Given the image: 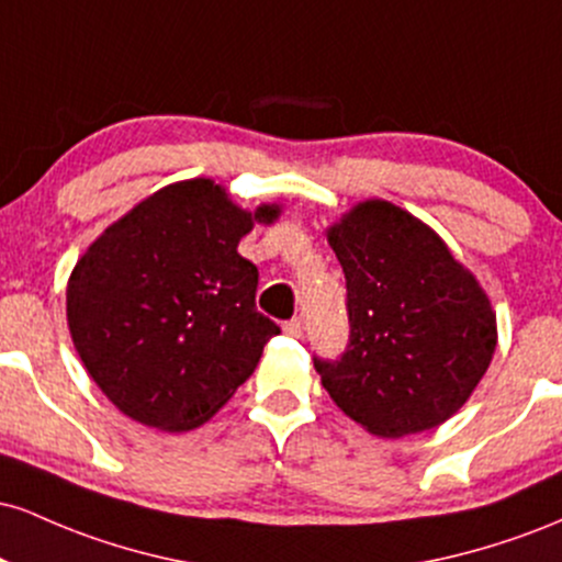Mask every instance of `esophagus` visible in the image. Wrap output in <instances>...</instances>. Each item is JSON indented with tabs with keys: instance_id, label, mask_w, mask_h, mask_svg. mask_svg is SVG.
Listing matches in <instances>:
<instances>
[{
	"instance_id": "obj_1",
	"label": "esophagus",
	"mask_w": 562,
	"mask_h": 562,
	"mask_svg": "<svg viewBox=\"0 0 562 562\" xmlns=\"http://www.w3.org/2000/svg\"><path fill=\"white\" fill-rule=\"evenodd\" d=\"M282 330H285V335H290V338H301V335H303V322L299 317L290 319V322H285V325H282Z\"/></svg>"
}]
</instances>
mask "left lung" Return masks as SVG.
<instances>
[{
	"label": "left lung",
	"mask_w": 562,
	"mask_h": 562,
	"mask_svg": "<svg viewBox=\"0 0 562 562\" xmlns=\"http://www.w3.org/2000/svg\"><path fill=\"white\" fill-rule=\"evenodd\" d=\"M346 274L351 338L322 385L367 434L402 438L462 409L496 348V312L436 229L370 198L327 227Z\"/></svg>",
	"instance_id": "8db88e82"
}]
</instances>
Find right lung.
<instances>
[{
  "label": "right lung",
  "instance_id": "1",
  "mask_svg": "<svg viewBox=\"0 0 562 562\" xmlns=\"http://www.w3.org/2000/svg\"><path fill=\"white\" fill-rule=\"evenodd\" d=\"M282 209H240L214 179L139 200L83 250L66 317L97 389L147 428H200L254 375L280 327L256 312L259 269L237 254Z\"/></svg>",
  "mask_w": 562,
  "mask_h": 562
}]
</instances>
